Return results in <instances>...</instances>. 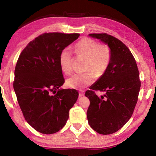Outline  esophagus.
I'll use <instances>...</instances> for the list:
<instances>
[{"label": "esophagus", "mask_w": 156, "mask_h": 156, "mask_svg": "<svg viewBox=\"0 0 156 156\" xmlns=\"http://www.w3.org/2000/svg\"><path fill=\"white\" fill-rule=\"evenodd\" d=\"M84 96V91H81L79 92V97H81V96Z\"/></svg>", "instance_id": "34e87169"}]
</instances>
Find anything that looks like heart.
Here are the masks:
<instances>
[{"label": "heart", "mask_w": 156, "mask_h": 156, "mask_svg": "<svg viewBox=\"0 0 156 156\" xmlns=\"http://www.w3.org/2000/svg\"><path fill=\"white\" fill-rule=\"evenodd\" d=\"M74 52L77 56L85 58V70L89 71L83 73H76L66 80L67 86L72 89H80L90 85L95 80L94 74L97 76L103 75L112 60V50L107 44H100L97 41L87 37L75 44ZM72 52L68 48H64L59 55L62 72L69 74L72 71Z\"/></svg>", "instance_id": "1"}]
</instances>
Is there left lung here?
<instances>
[{
	"instance_id": "1",
	"label": "left lung",
	"mask_w": 156,
	"mask_h": 156,
	"mask_svg": "<svg viewBox=\"0 0 156 156\" xmlns=\"http://www.w3.org/2000/svg\"><path fill=\"white\" fill-rule=\"evenodd\" d=\"M112 50L110 65L85 92L90 100L87 116L95 131L108 135L118 131L130 119L138 101L141 83L136 60L122 42L107 34H90ZM94 90L104 91L99 98Z\"/></svg>"
}]
</instances>
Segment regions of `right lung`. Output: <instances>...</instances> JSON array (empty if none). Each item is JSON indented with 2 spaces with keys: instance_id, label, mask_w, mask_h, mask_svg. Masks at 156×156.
Returning a JSON list of instances; mask_svg holds the SVG:
<instances>
[{
  "instance_id": "right-lung-1",
  "label": "right lung",
  "mask_w": 156,
  "mask_h": 156,
  "mask_svg": "<svg viewBox=\"0 0 156 156\" xmlns=\"http://www.w3.org/2000/svg\"><path fill=\"white\" fill-rule=\"evenodd\" d=\"M79 36L58 32L41 34L26 46L18 59L13 84L18 102L29 125L41 133L60 131L78 99L76 89H60L65 78L59 55Z\"/></svg>"
}]
</instances>
